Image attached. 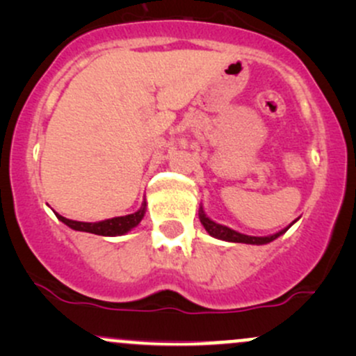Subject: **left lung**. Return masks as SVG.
<instances>
[{
  "instance_id": "8db88e82",
  "label": "left lung",
  "mask_w": 356,
  "mask_h": 356,
  "mask_svg": "<svg viewBox=\"0 0 356 356\" xmlns=\"http://www.w3.org/2000/svg\"><path fill=\"white\" fill-rule=\"evenodd\" d=\"M199 218H201V222L202 226L206 227V231L209 232L211 236H214V238L218 239H224V241H229V243H246V244H266V243H271V241H275L276 238H280L283 232L288 231V227L283 231L276 232V234L273 236H268V238H256V236H246V234H241V232L234 231V229H229V227L222 226V224H218L214 222V220H211L209 218H206V214H204L202 209L199 212Z\"/></svg>"
}]
</instances>
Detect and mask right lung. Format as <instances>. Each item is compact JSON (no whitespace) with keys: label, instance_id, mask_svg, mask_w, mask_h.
I'll return each mask as SVG.
<instances>
[{"label":"right lung","instance_id":"1","mask_svg":"<svg viewBox=\"0 0 356 356\" xmlns=\"http://www.w3.org/2000/svg\"><path fill=\"white\" fill-rule=\"evenodd\" d=\"M144 214H145V202L144 206H142L137 212H134V214L102 220V222H80V220L67 219L60 214H56V218L75 231L92 232V234H99V236H120V234H125V232H129L130 229H134V227L140 222L142 218H144Z\"/></svg>","mask_w":356,"mask_h":356}]
</instances>
